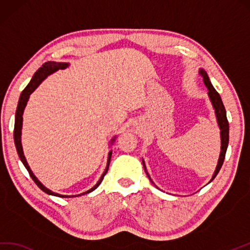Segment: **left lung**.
I'll use <instances>...</instances> for the list:
<instances>
[{"label": "left lung", "instance_id": "1", "mask_svg": "<svg viewBox=\"0 0 250 250\" xmlns=\"http://www.w3.org/2000/svg\"><path fill=\"white\" fill-rule=\"evenodd\" d=\"M199 74L202 76L204 84H205V86L208 87V95L209 101H210V103H212V106H213V108L215 110L216 120H217V124H218L219 129H220V142H221L220 154H219L217 166H216V169L214 171V174L212 176V179H210V181L208 182V183H210L215 179L216 175L218 174V172H219V170L221 168V166H223V164H224L226 152H227V147H228V143H229V123H228V120H227L226 109H225V106H224V104H223V101H221V97H220L219 94L217 93V91L215 90L214 86L212 85V83H210L208 76L207 74V71H205L202 68H200V70H199ZM142 164H143L144 170H146L149 181H151L153 184H154V182L152 181V179H151V177H149V175L147 173L146 168V164H144V160L143 159H142Z\"/></svg>", "mask_w": 250, "mask_h": 250}]
</instances>
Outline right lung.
<instances>
[{"mask_svg":"<svg viewBox=\"0 0 250 250\" xmlns=\"http://www.w3.org/2000/svg\"><path fill=\"white\" fill-rule=\"evenodd\" d=\"M69 66V63H64V62H53V61H50V62H46L43 64L42 67L38 69L36 73L33 76L32 80L30 81L29 84L26 85V87L24 88L23 91H22L20 98H19V102H18V107H17V111H16V116H15V129H14V140H15V146L17 148V153L19 155V158L22 162V164L24 165V167L26 168V170L29 171L30 176L32 177V180L35 182V184L41 188L42 191H45L48 195H51V196H55V197H60V198H70V197H78V196H83V195H86V193H90L93 190H95L96 188L101 185V183L104 180V176L106 175L108 168H109V164H110V159H111V155H112V151H110L108 154V160H107V167L104 169V173L102 174L101 179L98 180V182L96 183L95 185H94L91 189H88L84 192L79 193V195H75V196H65V195H60L58 192H54L52 190H50L49 188H47L45 185L42 184V182L37 179L35 176V174L33 173V171L31 170L29 164H27L25 156H24V153H23V148H22V143H21V130H22V121H23V118H22V115H23L24 112V109L27 102H29V98L31 94L34 92L36 88L38 87V85L41 84V83L45 80L48 76L52 75L55 71H58L60 69H65L67 68ZM115 138L116 136H114L112 139H111V144H112L115 141Z\"/></svg>","mask_w":250,"mask_h":250,"instance_id":"1","label":"right lung"}]
</instances>
